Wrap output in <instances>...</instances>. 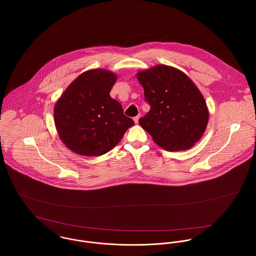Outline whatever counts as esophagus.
Here are the masks:
<instances>
[{
  "label": "esophagus",
  "mask_w": 256,
  "mask_h": 256,
  "mask_svg": "<svg viewBox=\"0 0 256 256\" xmlns=\"http://www.w3.org/2000/svg\"><path fill=\"white\" fill-rule=\"evenodd\" d=\"M139 119H140V115H137L136 117H134V122H135L136 124H138V123H139Z\"/></svg>",
  "instance_id": "1"
}]
</instances>
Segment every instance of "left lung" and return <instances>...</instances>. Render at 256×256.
I'll use <instances>...</instances> for the list:
<instances>
[{
	"label": "left lung",
	"mask_w": 256,
	"mask_h": 256,
	"mask_svg": "<svg viewBox=\"0 0 256 256\" xmlns=\"http://www.w3.org/2000/svg\"><path fill=\"white\" fill-rule=\"evenodd\" d=\"M150 110L139 119L154 142L168 152L194 146L204 134L209 112L206 102L185 74L158 65L137 74Z\"/></svg>",
	"instance_id": "obj_1"
}]
</instances>
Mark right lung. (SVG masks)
<instances>
[{
	"instance_id": "right-lung-1",
	"label": "right lung",
	"mask_w": 256,
	"mask_h": 256,
	"mask_svg": "<svg viewBox=\"0 0 256 256\" xmlns=\"http://www.w3.org/2000/svg\"><path fill=\"white\" fill-rule=\"evenodd\" d=\"M117 76L94 69L80 74L54 108V122L61 141L74 152L96 156L122 139L134 121L110 96Z\"/></svg>"
}]
</instances>
